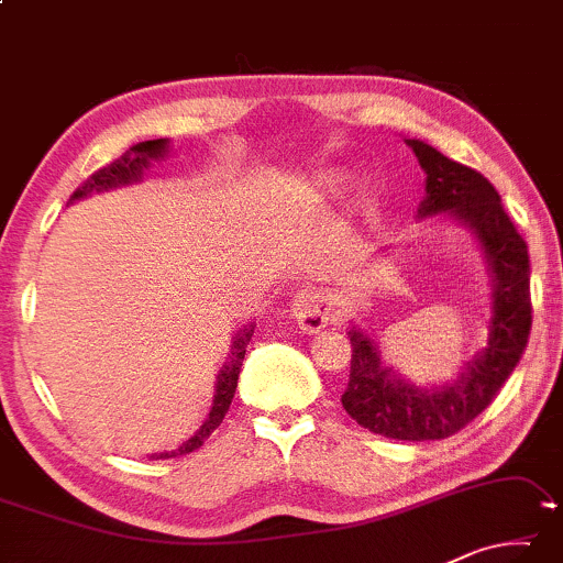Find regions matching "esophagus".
I'll return each instance as SVG.
<instances>
[{
  "label": "esophagus",
  "instance_id": "esophagus-1",
  "mask_svg": "<svg viewBox=\"0 0 563 563\" xmlns=\"http://www.w3.org/2000/svg\"><path fill=\"white\" fill-rule=\"evenodd\" d=\"M290 316L296 318L302 333H318L330 318V298L320 288H302L290 300Z\"/></svg>",
  "mask_w": 563,
  "mask_h": 563
}]
</instances>
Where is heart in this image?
I'll return each instance as SVG.
<instances>
[{
  "label": "heart",
  "instance_id": "heart-1",
  "mask_svg": "<svg viewBox=\"0 0 563 563\" xmlns=\"http://www.w3.org/2000/svg\"><path fill=\"white\" fill-rule=\"evenodd\" d=\"M343 185H345L343 173H325L323 177H320V187H323L325 192H338Z\"/></svg>",
  "mask_w": 563,
  "mask_h": 563
}]
</instances>
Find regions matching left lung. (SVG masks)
<instances>
[{
  "instance_id": "8db88e82",
  "label": "left lung",
  "mask_w": 563,
  "mask_h": 563,
  "mask_svg": "<svg viewBox=\"0 0 563 563\" xmlns=\"http://www.w3.org/2000/svg\"><path fill=\"white\" fill-rule=\"evenodd\" d=\"M426 173V198L418 218L443 216L474 235L490 278L488 338L461 376L443 386H416L383 365L373 338L353 325L351 380L341 398L353 421L396 441H439L466 428L488 408L529 341V247L506 216L496 187L484 175L423 140H406Z\"/></svg>"
}]
</instances>
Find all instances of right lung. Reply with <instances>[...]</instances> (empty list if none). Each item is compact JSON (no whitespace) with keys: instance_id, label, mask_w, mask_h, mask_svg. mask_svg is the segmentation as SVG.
<instances>
[{"instance_id":"add662e5","label":"right lung","mask_w":563,"mask_h":563,"mask_svg":"<svg viewBox=\"0 0 563 563\" xmlns=\"http://www.w3.org/2000/svg\"><path fill=\"white\" fill-rule=\"evenodd\" d=\"M167 153H169V140L167 137L137 142V145H132L128 153L114 159V163H110L102 169H97L95 175H89L87 180L82 183V187H77V190L73 192L69 205L77 202V200H85V198H89V195L118 190V187L140 183L142 175H145L150 169V165L157 163V159H163ZM253 330H255V325H245L233 335V345H230L228 363L222 365L220 373H218L212 408H210L208 418L202 421V426L198 428V431H195V435H190V439H187L183 445H177L175 451L153 453L150 459L159 461V459H175V456H185V453H192L195 449H200L205 439H208V435L222 423V418H225L230 404H233V396H235V388H238V376H240V368H243L245 347L250 343V338H253Z\"/></svg>"}]
</instances>
